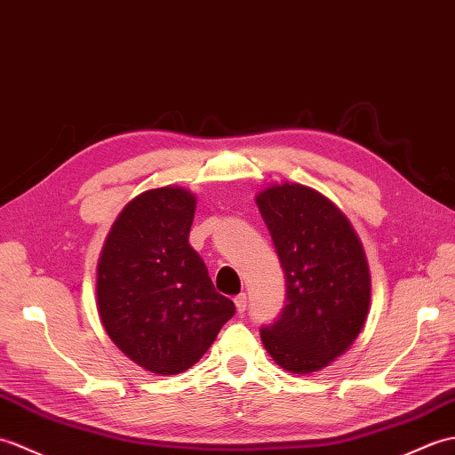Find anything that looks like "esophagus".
<instances>
[{
	"label": "esophagus",
	"instance_id": "esophagus-1",
	"mask_svg": "<svg viewBox=\"0 0 455 455\" xmlns=\"http://www.w3.org/2000/svg\"><path fill=\"white\" fill-rule=\"evenodd\" d=\"M235 309H237V313H243L245 309H247V296L245 294H239V296H235Z\"/></svg>",
	"mask_w": 455,
	"mask_h": 455
}]
</instances>
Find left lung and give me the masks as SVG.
I'll return each mask as SVG.
<instances>
[{"label":"left lung","instance_id":"1","mask_svg":"<svg viewBox=\"0 0 455 455\" xmlns=\"http://www.w3.org/2000/svg\"><path fill=\"white\" fill-rule=\"evenodd\" d=\"M286 276V307L260 339L291 373L327 368L352 347L370 311L368 259L348 218L298 183L262 188L255 198Z\"/></svg>","mask_w":455,"mask_h":455}]
</instances>
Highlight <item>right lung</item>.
I'll list each match as a JSON object with an SVG mask.
<instances>
[{"label": "right lung", "mask_w": 455, "mask_h": 455, "mask_svg": "<svg viewBox=\"0 0 455 455\" xmlns=\"http://www.w3.org/2000/svg\"><path fill=\"white\" fill-rule=\"evenodd\" d=\"M196 196L183 187L138 195L97 262V309L110 340L138 366L175 376L195 366L234 317L188 243Z\"/></svg>", "instance_id": "obj_1"}]
</instances>
